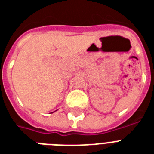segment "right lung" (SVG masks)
<instances>
[{
	"mask_svg": "<svg viewBox=\"0 0 154 154\" xmlns=\"http://www.w3.org/2000/svg\"><path fill=\"white\" fill-rule=\"evenodd\" d=\"M53 112H51V113H53Z\"/></svg>",
	"mask_w": 154,
	"mask_h": 154,
	"instance_id": "obj_1",
	"label": "right lung"
}]
</instances>
